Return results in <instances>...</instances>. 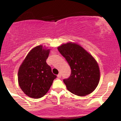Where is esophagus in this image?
Wrapping results in <instances>:
<instances>
[{
  "label": "esophagus",
  "mask_w": 121,
  "mask_h": 121,
  "mask_svg": "<svg viewBox=\"0 0 121 121\" xmlns=\"http://www.w3.org/2000/svg\"><path fill=\"white\" fill-rule=\"evenodd\" d=\"M61 75L60 73H59V74L57 75V77L58 78H61Z\"/></svg>",
  "instance_id": "34e87169"
}]
</instances>
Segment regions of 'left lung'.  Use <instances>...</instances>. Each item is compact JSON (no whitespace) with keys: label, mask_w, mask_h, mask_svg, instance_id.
Listing matches in <instances>:
<instances>
[{"label":"left lung","mask_w":121,"mask_h":121,"mask_svg":"<svg viewBox=\"0 0 121 121\" xmlns=\"http://www.w3.org/2000/svg\"><path fill=\"white\" fill-rule=\"evenodd\" d=\"M68 62L71 73L63 81L69 91L78 96L93 92L99 81L98 64L91 55L78 44L68 43L58 47Z\"/></svg>","instance_id":"8db88e82"}]
</instances>
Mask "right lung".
Instances as JSON below:
<instances>
[{
  "mask_svg": "<svg viewBox=\"0 0 121 121\" xmlns=\"http://www.w3.org/2000/svg\"><path fill=\"white\" fill-rule=\"evenodd\" d=\"M49 49L42 45L33 48L26 56L18 72V82L22 91L28 96L40 98L48 92L56 78L46 60Z\"/></svg>",
  "mask_w": 121,
  "mask_h": 121,
  "instance_id": "1",
  "label": "right lung"
}]
</instances>
